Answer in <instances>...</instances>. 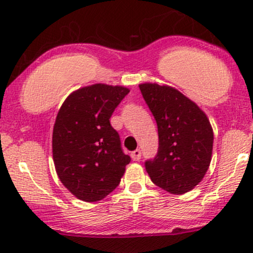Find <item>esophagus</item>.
Returning <instances> with one entry per match:
<instances>
[{"label":"esophagus","instance_id":"1","mask_svg":"<svg viewBox=\"0 0 253 253\" xmlns=\"http://www.w3.org/2000/svg\"><path fill=\"white\" fill-rule=\"evenodd\" d=\"M131 157H132L133 161H139L140 157H141V151H140V150L139 149L134 150V151H133L132 154H131Z\"/></svg>","mask_w":253,"mask_h":253}]
</instances>
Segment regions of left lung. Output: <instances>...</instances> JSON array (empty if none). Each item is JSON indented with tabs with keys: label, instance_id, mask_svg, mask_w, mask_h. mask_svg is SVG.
I'll use <instances>...</instances> for the list:
<instances>
[{
	"label": "left lung",
	"instance_id": "obj_1",
	"mask_svg": "<svg viewBox=\"0 0 253 253\" xmlns=\"http://www.w3.org/2000/svg\"><path fill=\"white\" fill-rule=\"evenodd\" d=\"M158 131L156 156L145 161L151 181L169 193L191 191L203 179L212 154L213 133L207 115L170 86L139 85Z\"/></svg>",
	"mask_w": 253,
	"mask_h": 253
}]
</instances>
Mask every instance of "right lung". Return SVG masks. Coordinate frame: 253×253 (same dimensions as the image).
Masks as SVG:
<instances>
[{
	"instance_id": "obj_1",
	"label": "right lung",
	"mask_w": 253,
	"mask_h": 253,
	"mask_svg": "<svg viewBox=\"0 0 253 253\" xmlns=\"http://www.w3.org/2000/svg\"><path fill=\"white\" fill-rule=\"evenodd\" d=\"M128 92L122 86H86L71 93L57 113L55 168L65 187L82 201H101L113 192L131 162L109 120Z\"/></svg>"
}]
</instances>
